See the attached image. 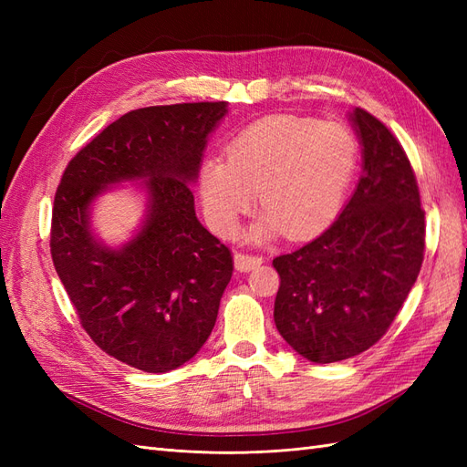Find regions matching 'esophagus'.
Listing matches in <instances>:
<instances>
[{
    "label": "esophagus",
    "instance_id": "esophagus-1",
    "mask_svg": "<svg viewBox=\"0 0 467 467\" xmlns=\"http://www.w3.org/2000/svg\"><path fill=\"white\" fill-rule=\"evenodd\" d=\"M261 263H263L261 257L247 255V253H235L234 255V265L239 273H249L253 268H257Z\"/></svg>",
    "mask_w": 467,
    "mask_h": 467
}]
</instances>
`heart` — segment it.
Returning <instances> with one entry per match:
<instances>
[{
  "label": "heart",
  "mask_w": 467,
  "mask_h": 467,
  "mask_svg": "<svg viewBox=\"0 0 467 467\" xmlns=\"http://www.w3.org/2000/svg\"><path fill=\"white\" fill-rule=\"evenodd\" d=\"M358 160L348 126L276 115L253 122L228 146V160L202 163L199 192L206 222L230 235L255 202L263 216L245 232L263 244L286 230L307 237L329 225L341 210Z\"/></svg>",
  "instance_id": "b5f03b06"
}]
</instances>
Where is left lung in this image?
Returning <instances> with one entry per match:
<instances>
[{
	"instance_id": "8db88e82",
	"label": "left lung",
	"mask_w": 467,
	"mask_h": 467,
	"mask_svg": "<svg viewBox=\"0 0 467 467\" xmlns=\"http://www.w3.org/2000/svg\"><path fill=\"white\" fill-rule=\"evenodd\" d=\"M348 120L362 148L355 192L314 242L273 261L276 329L316 364L352 358L379 341L425 251V212L401 144L370 112L355 109Z\"/></svg>"
}]
</instances>
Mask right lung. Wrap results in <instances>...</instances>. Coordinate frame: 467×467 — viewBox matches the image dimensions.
Returning a JSON list of instances; mask_svg holds the SVG:
<instances>
[{
    "label": "right lung",
    "instance_id": "right-lung-1",
    "mask_svg": "<svg viewBox=\"0 0 467 467\" xmlns=\"http://www.w3.org/2000/svg\"><path fill=\"white\" fill-rule=\"evenodd\" d=\"M228 103L146 107L109 124L67 163L54 199L50 251L83 329L107 355L163 374L202 348L232 278V253L196 218L208 138ZM130 182L145 196L133 235L110 246L94 202Z\"/></svg>",
    "mask_w": 467,
    "mask_h": 467
}]
</instances>
